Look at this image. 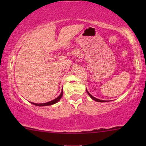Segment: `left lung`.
<instances>
[{"mask_svg":"<svg viewBox=\"0 0 146 146\" xmlns=\"http://www.w3.org/2000/svg\"><path fill=\"white\" fill-rule=\"evenodd\" d=\"M86 92H87V93H88V95H89V96L90 97V98H91L92 99H93V100H95V101H96V102H106V101H104V100H99V99H97V98H94V97H93V96H92V95H90L89 93H88V90H86Z\"/></svg>","mask_w":146,"mask_h":146,"instance_id":"8db88e82","label":"left lung"}]
</instances>
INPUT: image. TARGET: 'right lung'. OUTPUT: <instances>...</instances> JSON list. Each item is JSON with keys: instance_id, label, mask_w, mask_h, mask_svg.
<instances>
[{"instance_id": "add662e5", "label": "right lung", "mask_w": 146, "mask_h": 146, "mask_svg": "<svg viewBox=\"0 0 146 146\" xmlns=\"http://www.w3.org/2000/svg\"><path fill=\"white\" fill-rule=\"evenodd\" d=\"M62 95H63V91H62V90L61 93H60V95H59V96H58L57 98L55 99V100H52V101H51V102H46V103H43V104H36V103H33V102H31V104H32L36 105V106H45L53 105V104H54L57 103L58 102H59V100L62 98Z\"/></svg>"}]
</instances>
